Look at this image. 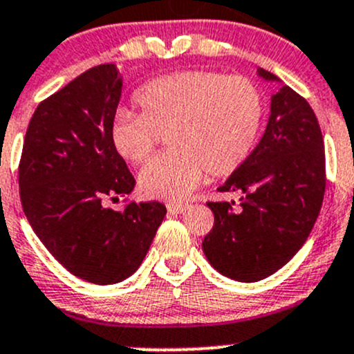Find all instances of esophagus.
Here are the masks:
<instances>
[{"label": "esophagus", "mask_w": 354, "mask_h": 354, "mask_svg": "<svg viewBox=\"0 0 354 354\" xmlns=\"http://www.w3.org/2000/svg\"><path fill=\"white\" fill-rule=\"evenodd\" d=\"M187 203H181V202H169L166 205L167 212L169 214H181L183 210H187Z\"/></svg>", "instance_id": "34e87169"}]
</instances>
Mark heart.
Returning a JSON list of instances; mask_svg holds the SVG:
<instances>
[{"label": "heart", "instance_id": "1", "mask_svg": "<svg viewBox=\"0 0 354 354\" xmlns=\"http://www.w3.org/2000/svg\"><path fill=\"white\" fill-rule=\"evenodd\" d=\"M142 113L120 108L111 123L114 151L142 164L166 133L169 151L149 160L138 188L149 198L180 200L210 176H227L248 159L263 121L260 88L241 75L185 70L135 92Z\"/></svg>", "mask_w": 354, "mask_h": 354}]
</instances>
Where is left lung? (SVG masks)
Masks as SVG:
<instances>
[{"mask_svg":"<svg viewBox=\"0 0 354 354\" xmlns=\"http://www.w3.org/2000/svg\"><path fill=\"white\" fill-rule=\"evenodd\" d=\"M266 82L283 87L270 97V116L259 145L219 192L234 202H209L214 227L202 241L210 266L240 283H257L286 266L308 238L326 192V152L308 102L270 71Z\"/></svg>","mask_w":354,"mask_h":354,"instance_id":"obj_1","label":"left lung"}]
</instances>
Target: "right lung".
Returning <instances> with one entry per match:
<instances>
[{"label": "right lung", "instance_id": "obj_1", "mask_svg": "<svg viewBox=\"0 0 354 354\" xmlns=\"http://www.w3.org/2000/svg\"><path fill=\"white\" fill-rule=\"evenodd\" d=\"M123 88L116 65L87 70L35 109L19 167L20 200L53 257L87 283L116 284L147 255L166 216L159 202L104 207L128 195L135 178L111 142Z\"/></svg>", "mask_w": 354, "mask_h": 354}]
</instances>
